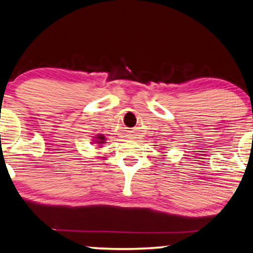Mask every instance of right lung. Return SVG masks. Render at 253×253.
Wrapping results in <instances>:
<instances>
[{
    "mask_svg": "<svg viewBox=\"0 0 253 253\" xmlns=\"http://www.w3.org/2000/svg\"><path fill=\"white\" fill-rule=\"evenodd\" d=\"M95 143H98V144H103L105 143V140H106V138H105V136H102V134H98V136L95 137Z\"/></svg>",
    "mask_w": 253,
    "mask_h": 253,
    "instance_id": "1",
    "label": "right lung"
}]
</instances>
